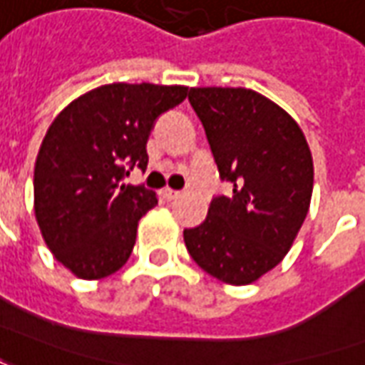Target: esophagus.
Segmentation results:
<instances>
[{"label": "esophagus", "mask_w": 365, "mask_h": 365, "mask_svg": "<svg viewBox=\"0 0 365 365\" xmlns=\"http://www.w3.org/2000/svg\"><path fill=\"white\" fill-rule=\"evenodd\" d=\"M162 197L166 199V201H174V199L180 197V191L170 190V187H166V190H162Z\"/></svg>", "instance_id": "esophagus-1"}]
</instances>
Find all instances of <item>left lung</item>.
Returning <instances> with one entry per match:
<instances>
[{
  "label": "left lung",
  "mask_w": 365,
  "mask_h": 365,
  "mask_svg": "<svg viewBox=\"0 0 365 365\" xmlns=\"http://www.w3.org/2000/svg\"><path fill=\"white\" fill-rule=\"evenodd\" d=\"M222 182L205 221L183 230L199 268L230 285H248L289 252L313 193V156L289 113L246 88H191Z\"/></svg>",
  "instance_id": "obj_1"
}]
</instances>
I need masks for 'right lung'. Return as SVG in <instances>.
Listing matches in <instances>:
<instances>
[{
  "label": "right lung",
  "mask_w": 365,
  "mask_h": 365,
  "mask_svg": "<svg viewBox=\"0 0 365 365\" xmlns=\"http://www.w3.org/2000/svg\"><path fill=\"white\" fill-rule=\"evenodd\" d=\"M185 96V86L107 83L52 120L35 162V217L48 250L76 277L101 279L128 260L138 221L158 199L120 182L127 165L146 170L154 123Z\"/></svg>",
  "instance_id": "add662e5"
}]
</instances>
